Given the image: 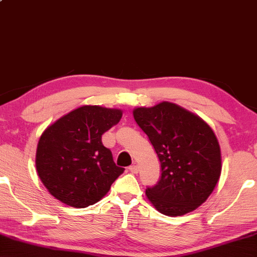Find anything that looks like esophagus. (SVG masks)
Instances as JSON below:
<instances>
[{
    "instance_id": "obj_1",
    "label": "esophagus",
    "mask_w": 257,
    "mask_h": 257,
    "mask_svg": "<svg viewBox=\"0 0 257 257\" xmlns=\"http://www.w3.org/2000/svg\"><path fill=\"white\" fill-rule=\"evenodd\" d=\"M128 170L130 172L132 173H138L139 172V167H138V165H131V167H128Z\"/></svg>"
}]
</instances>
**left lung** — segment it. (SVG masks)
I'll list each match as a JSON object with an SVG mask.
<instances>
[{"mask_svg": "<svg viewBox=\"0 0 257 257\" xmlns=\"http://www.w3.org/2000/svg\"><path fill=\"white\" fill-rule=\"evenodd\" d=\"M134 119L161 162V178L146 195L161 214L180 216L200 207L222 171L220 148L206 121L181 106L162 102L137 108Z\"/></svg>", "mask_w": 257, "mask_h": 257, "instance_id": "left-lung-1", "label": "left lung"}]
</instances>
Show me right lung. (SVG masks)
I'll use <instances>...</instances> for the list:
<instances>
[{"label":"right lung","instance_id":"add662e5","mask_svg":"<svg viewBox=\"0 0 257 257\" xmlns=\"http://www.w3.org/2000/svg\"><path fill=\"white\" fill-rule=\"evenodd\" d=\"M120 110L80 106L46 128L38 144V175L61 202L86 208L100 201L121 173L102 134L121 118Z\"/></svg>","mask_w":257,"mask_h":257}]
</instances>
